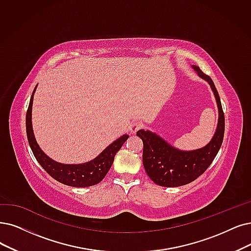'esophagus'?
<instances>
[{"mask_svg": "<svg viewBox=\"0 0 251 251\" xmlns=\"http://www.w3.org/2000/svg\"><path fill=\"white\" fill-rule=\"evenodd\" d=\"M141 127H142V124L141 123H140V122H133L131 124V126H129V131H131L132 134H135Z\"/></svg>", "mask_w": 251, "mask_h": 251, "instance_id": "obj_1", "label": "esophagus"}]
</instances>
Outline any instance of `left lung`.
I'll list each match as a JSON object with an SVG mask.
<instances>
[{
    "label": "left lung",
    "instance_id": "1",
    "mask_svg": "<svg viewBox=\"0 0 251 251\" xmlns=\"http://www.w3.org/2000/svg\"><path fill=\"white\" fill-rule=\"evenodd\" d=\"M197 74L210 84L218 107V123L215 134L206 146L183 151L166 142L155 133L140 129L137 136L143 141V165L149 178L165 187H176L193 182L211 165L222 146L225 135V114L217 89L212 79L201 69L193 66Z\"/></svg>",
    "mask_w": 251,
    "mask_h": 251
}]
</instances>
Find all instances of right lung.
<instances>
[{
    "label": "right lung",
    "instance_id": "1",
    "mask_svg": "<svg viewBox=\"0 0 251 251\" xmlns=\"http://www.w3.org/2000/svg\"><path fill=\"white\" fill-rule=\"evenodd\" d=\"M36 88L37 86L34 89L26 111L25 126L28 144L31 146L32 151L38 160V163L56 181L69 186L86 187L101 182L107 175L110 168H111L116 152L126 141L128 135H124L115 140L113 143L110 144L91 162L78 165H65L55 162V160L47 156L42 151V149L38 145L34 136L32 126V106Z\"/></svg>",
    "mask_w": 251,
    "mask_h": 251
}]
</instances>
